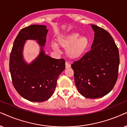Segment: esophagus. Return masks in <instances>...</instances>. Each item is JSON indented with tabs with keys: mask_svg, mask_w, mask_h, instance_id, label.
Here are the masks:
<instances>
[{
	"mask_svg": "<svg viewBox=\"0 0 127 127\" xmlns=\"http://www.w3.org/2000/svg\"><path fill=\"white\" fill-rule=\"evenodd\" d=\"M71 67L70 64L68 62H65V68H68Z\"/></svg>",
	"mask_w": 127,
	"mask_h": 127,
	"instance_id": "1",
	"label": "esophagus"
}]
</instances>
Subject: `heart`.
Instances as JSON below:
<instances>
[{"label": "heart", "mask_w": 127, "mask_h": 127, "mask_svg": "<svg viewBox=\"0 0 127 127\" xmlns=\"http://www.w3.org/2000/svg\"><path fill=\"white\" fill-rule=\"evenodd\" d=\"M79 33L73 32L67 35H60L56 40V44H52L55 50L58 46L65 49L67 57L75 60L82 57L88 49L91 41L87 36H80Z\"/></svg>", "instance_id": "obj_1"}]
</instances>
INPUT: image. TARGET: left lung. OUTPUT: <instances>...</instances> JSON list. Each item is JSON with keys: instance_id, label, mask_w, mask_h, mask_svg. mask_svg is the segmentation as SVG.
I'll return each mask as SVG.
<instances>
[{"instance_id": "left-lung-1", "label": "left lung", "mask_w": 127, "mask_h": 127, "mask_svg": "<svg viewBox=\"0 0 127 127\" xmlns=\"http://www.w3.org/2000/svg\"><path fill=\"white\" fill-rule=\"evenodd\" d=\"M95 37L91 50L71 64L75 83L84 97L96 99L112 90L119 74V49L103 28L91 25Z\"/></svg>"}]
</instances>
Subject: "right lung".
I'll list each match as a JSON object with an SVG mask.
<instances>
[{"label":"right lung","mask_w":127,"mask_h":127,"mask_svg":"<svg viewBox=\"0 0 127 127\" xmlns=\"http://www.w3.org/2000/svg\"><path fill=\"white\" fill-rule=\"evenodd\" d=\"M45 25H31L22 29L15 39L10 55L9 68L13 84L22 97L31 102H42L52 96L59 76L65 69V60L45 55L43 48L48 30ZM35 40L40 45L38 56L30 64L23 60L25 40Z\"/></svg>","instance_id":"add662e5"}]
</instances>
